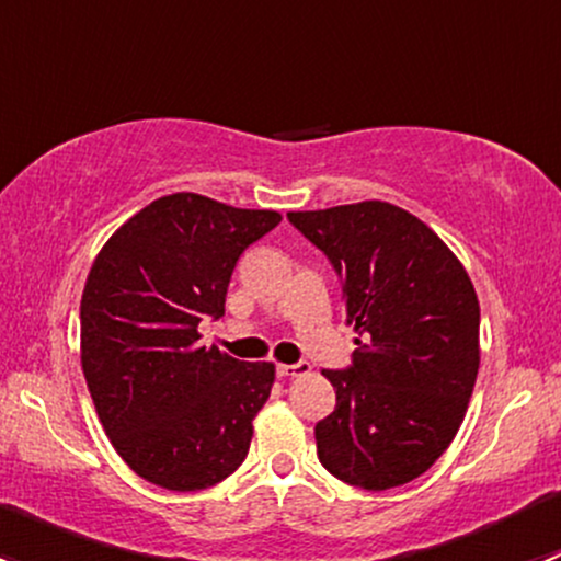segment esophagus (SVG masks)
<instances>
[{
    "mask_svg": "<svg viewBox=\"0 0 561 561\" xmlns=\"http://www.w3.org/2000/svg\"><path fill=\"white\" fill-rule=\"evenodd\" d=\"M309 371H312V366H309L307 360H298V364L276 366V375H279V377H301V375H309Z\"/></svg>",
    "mask_w": 561,
    "mask_h": 561,
    "instance_id": "1",
    "label": "esophagus"
}]
</instances>
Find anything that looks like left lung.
Returning <instances> with one entry per match:
<instances>
[{"instance_id": "obj_1", "label": "left lung", "mask_w": 561, "mask_h": 561, "mask_svg": "<svg viewBox=\"0 0 561 561\" xmlns=\"http://www.w3.org/2000/svg\"><path fill=\"white\" fill-rule=\"evenodd\" d=\"M342 282L355 344L322 375L336 407L314 426L333 478L386 491L421 478L454 443L480 366V307L432 228L382 201L287 214Z\"/></svg>"}]
</instances>
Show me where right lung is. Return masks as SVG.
I'll return each mask as SVG.
<instances>
[{"instance_id":"add662e5","label":"right lung","mask_w":561,"mask_h":561,"mask_svg":"<svg viewBox=\"0 0 561 561\" xmlns=\"http://www.w3.org/2000/svg\"><path fill=\"white\" fill-rule=\"evenodd\" d=\"M276 211L175 192L124 222L89 271L81 364L98 415L133 472L168 491H201L233 474L274 366L203 347L206 317L225 314L230 276Z\"/></svg>"}]
</instances>
